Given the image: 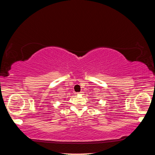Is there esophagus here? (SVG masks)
<instances>
[{"mask_svg":"<svg viewBox=\"0 0 155 155\" xmlns=\"http://www.w3.org/2000/svg\"><path fill=\"white\" fill-rule=\"evenodd\" d=\"M83 93V91H81V92H78V94H81V95H82Z\"/></svg>","mask_w":155,"mask_h":155,"instance_id":"esophagus-1","label":"esophagus"}]
</instances>
